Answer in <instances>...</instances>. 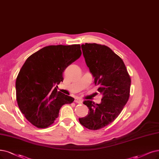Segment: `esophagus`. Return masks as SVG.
I'll return each mask as SVG.
<instances>
[{"instance_id": "obj_1", "label": "esophagus", "mask_w": 159, "mask_h": 159, "mask_svg": "<svg viewBox=\"0 0 159 159\" xmlns=\"http://www.w3.org/2000/svg\"><path fill=\"white\" fill-rule=\"evenodd\" d=\"M75 102L76 103H82V102H83V100H82L81 99H79V98H75Z\"/></svg>"}]
</instances>
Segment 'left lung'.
<instances>
[{"label":"left lung","instance_id":"8db88e82","mask_svg":"<svg viewBox=\"0 0 159 159\" xmlns=\"http://www.w3.org/2000/svg\"><path fill=\"white\" fill-rule=\"evenodd\" d=\"M81 48L86 66L103 97L99 104L84 101L89 113L79 120L86 128L96 130L114 121L121 113L130 96L131 79L122 59L109 47L86 43Z\"/></svg>","mask_w":159,"mask_h":159}]
</instances>
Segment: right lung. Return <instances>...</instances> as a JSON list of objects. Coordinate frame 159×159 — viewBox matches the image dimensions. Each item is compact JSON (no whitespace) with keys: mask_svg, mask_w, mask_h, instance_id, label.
Masks as SVG:
<instances>
[{"mask_svg":"<svg viewBox=\"0 0 159 159\" xmlns=\"http://www.w3.org/2000/svg\"><path fill=\"white\" fill-rule=\"evenodd\" d=\"M80 46L52 45L29 56L16 82V99L23 115L32 125L47 128L54 122L62 105L74 98L57 92L63 73L81 56Z\"/></svg>","mask_w":159,"mask_h":159,"instance_id":"1","label":"right lung"}]
</instances>
